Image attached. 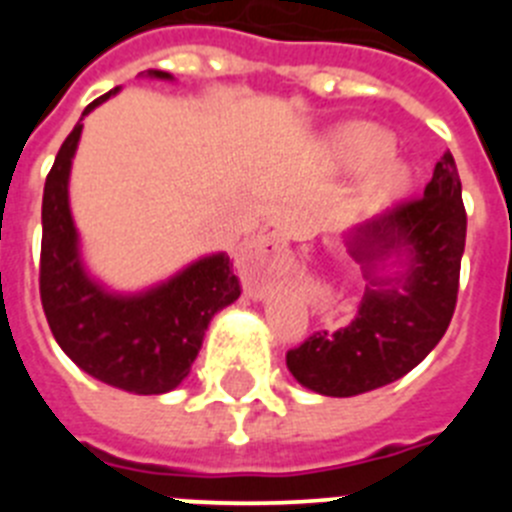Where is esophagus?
Returning a JSON list of instances; mask_svg holds the SVG:
<instances>
[{
  "mask_svg": "<svg viewBox=\"0 0 512 512\" xmlns=\"http://www.w3.org/2000/svg\"><path fill=\"white\" fill-rule=\"evenodd\" d=\"M279 251H282V248H279V243L274 241V238H259V241H253L251 246L243 251L241 269L243 279H246L251 292H261V289L271 282L274 271H277Z\"/></svg>",
  "mask_w": 512,
  "mask_h": 512,
  "instance_id": "34e87169",
  "label": "esophagus"
}]
</instances>
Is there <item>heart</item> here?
Here are the masks:
<instances>
[{
  "mask_svg": "<svg viewBox=\"0 0 512 512\" xmlns=\"http://www.w3.org/2000/svg\"><path fill=\"white\" fill-rule=\"evenodd\" d=\"M338 151H341V156L346 158L348 164H377V161L390 156L392 140L390 135L374 128V125H348L338 135ZM402 179L405 176H402L397 166H382V169L374 171V176L366 184V200L384 202L400 189Z\"/></svg>",
  "mask_w": 512,
  "mask_h": 512,
  "instance_id": "b5f03b06",
  "label": "heart"
}]
</instances>
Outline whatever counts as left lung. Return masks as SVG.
<instances>
[{
	"label": "left lung",
	"instance_id": "left-lung-1",
	"mask_svg": "<svg viewBox=\"0 0 512 512\" xmlns=\"http://www.w3.org/2000/svg\"><path fill=\"white\" fill-rule=\"evenodd\" d=\"M467 210L454 156L443 153L420 197L400 200L356 228V256L408 246L410 269L366 287L354 318L315 330L287 351V369L307 390L351 397L405 377L443 338L456 310Z\"/></svg>",
	"mask_w": 512,
	"mask_h": 512
}]
</instances>
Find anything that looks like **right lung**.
Returning <instances> with one entry per match:
<instances>
[{
  "mask_svg": "<svg viewBox=\"0 0 512 512\" xmlns=\"http://www.w3.org/2000/svg\"><path fill=\"white\" fill-rule=\"evenodd\" d=\"M151 76L171 79L166 71H151ZM115 92L87 104L84 115ZM79 135L81 122H76L45 179L40 241L43 312L58 346L84 372L135 395H161L189 374L212 315L241 297L238 269L225 253H217L138 297L107 295L89 282L81 269L69 210V171Z\"/></svg>",
  "mask_w": 512,
  "mask_h": 512,
  "instance_id": "right-lung-1",
  "label": "right lung"
}]
</instances>
